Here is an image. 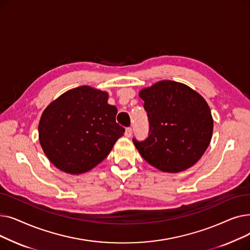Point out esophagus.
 <instances>
[{"mask_svg":"<svg viewBox=\"0 0 250 250\" xmlns=\"http://www.w3.org/2000/svg\"><path fill=\"white\" fill-rule=\"evenodd\" d=\"M132 135H133V129H132V127H126V128H125V136L127 137V138H129V137H132Z\"/></svg>","mask_w":250,"mask_h":250,"instance_id":"esophagus-1","label":"esophagus"}]
</instances>
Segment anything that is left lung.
<instances>
[{
  "instance_id": "left-lung-1",
  "label": "left lung",
  "mask_w": 250,
  "mask_h": 250,
  "mask_svg": "<svg viewBox=\"0 0 250 250\" xmlns=\"http://www.w3.org/2000/svg\"><path fill=\"white\" fill-rule=\"evenodd\" d=\"M149 121L148 138L133 139L149 164L164 172L183 171L198 162L213 135L206 100L188 86L164 80L140 91Z\"/></svg>"
}]
</instances>
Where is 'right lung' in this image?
<instances>
[{
    "label": "right lung",
    "instance_id": "obj_1",
    "mask_svg": "<svg viewBox=\"0 0 250 250\" xmlns=\"http://www.w3.org/2000/svg\"><path fill=\"white\" fill-rule=\"evenodd\" d=\"M106 92L89 86L69 90L44 109L39 142L49 161L63 172L80 174L110 153L125 128L115 122L117 108Z\"/></svg>",
    "mask_w": 250,
    "mask_h": 250
}]
</instances>
